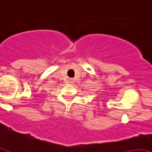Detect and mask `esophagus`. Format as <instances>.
<instances>
[{
	"label": "esophagus",
	"instance_id": "34e87169",
	"mask_svg": "<svg viewBox=\"0 0 152 152\" xmlns=\"http://www.w3.org/2000/svg\"><path fill=\"white\" fill-rule=\"evenodd\" d=\"M70 80H72V79H70Z\"/></svg>",
	"mask_w": 152,
	"mask_h": 152
}]
</instances>
